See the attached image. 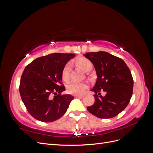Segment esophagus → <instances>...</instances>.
Here are the masks:
<instances>
[{"label": "esophagus", "mask_w": 153, "mask_h": 153, "mask_svg": "<svg viewBox=\"0 0 153 153\" xmlns=\"http://www.w3.org/2000/svg\"><path fill=\"white\" fill-rule=\"evenodd\" d=\"M75 98H78V99H82L83 98L82 96H75Z\"/></svg>", "instance_id": "obj_1"}]
</instances>
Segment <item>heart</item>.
<instances>
[{
  "label": "heart",
  "instance_id": "b5f03b06",
  "mask_svg": "<svg viewBox=\"0 0 153 153\" xmlns=\"http://www.w3.org/2000/svg\"><path fill=\"white\" fill-rule=\"evenodd\" d=\"M76 66L80 68L85 73L89 72L92 69V63L89 59L84 57L77 59L75 62ZM71 65L67 64L64 67L62 72V78L64 81L68 82L69 80V73H70ZM87 88V85L85 83H78L72 82L67 85V91L68 93L74 95L81 94Z\"/></svg>",
  "mask_w": 153,
  "mask_h": 153
}]
</instances>
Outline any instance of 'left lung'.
<instances>
[{
  "instance_id": "8db88e82",
  "label": "left lung",
  "mask_w": 153,
  "mask_h": 153,
  "mask_svg": "<svg viewBox=\"0 0 153 153\" xmlns=\"http://www.w3.org/2000/svg\"><path fill=\"white\" fill-rule=\"evenodd\" d=\"M84 55L93 64L97 75L91 90L95 93V101L87 106V110L101 119L116 116L126 107L132 96L133 80L130 70L123 59L108 52H89ZM101 90L107 92L105 97L98 96Z\"/></svg>"
}]
</instances>
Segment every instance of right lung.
<instances>
[{"label": "right lung", "instance_id": "add662e5", "mask_svg": "<svg viewBox=\"0 0 153 153\" xmlns=\"http://www.w3.org/2000/svg\"><path fill=\"white\" fill-rule=\"evenodd\" d=\"M75 57L74 53H51L36 59L24 69L20 94L27 111L36 119L53 122L66 113L74 97L61 95L66 90L62 84V72Z\"/></svg>", "mask_w": 153, "mask_h": 153}]
</instances>
